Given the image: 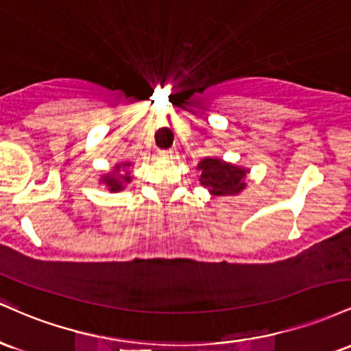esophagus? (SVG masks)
I'll return each instance as SVG.
<instances>
[{
  "label": "esophagus",
  "mask_w": 351,
  "mask_h": 351,
  "mask_svg": "<svg viewBox=\"0 0 351 351\" xmlns=\"http://www.w3.org/2000/svg\"><path fill=\"white\" fill-rule=\"evenodd\" d=\"M174 154V149H160L159 151V156L164 157V159H169V157H172Z\"/></svg>",
  "instance_id": "34e87169"
}]
</instances>
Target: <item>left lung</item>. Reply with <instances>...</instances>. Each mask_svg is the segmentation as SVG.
<instances>
[{
	"label": "left lung",
	"instance_id": "left-lung-1",
	"mask_svg": "<svg viewBox=\"0 0 351 351\" xmlns=\"http://www.w3.org/2000/svg\"><path fill=\"white\" fill-rule=\"evenodd\" d=\"M199 171L200 184L207 187L214 195H232L237 194L245 187V172L237 165L226 164L219 159L200 160Z\"/></svg>",
	"mask_w": 351,
	"mask_h": 351
}]
</instances>
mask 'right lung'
Segmentation results:
<instances>
[{"label":"right lung","mask_w":351,"mask_h":351,"mask_svg":"<svg viewBox=\"0 0 351 351\" xmlns=\"http://www.w3.org/2000/svg\"><path fill=\"white\" fill-rule=\"evenodd\" d=\"M121 165L125 167V165H129V164H121ZM121 165H117L116 171H114L112 174H109L108 177H104V179H102L106 184H108L111 191H121V189H123V182H129V180H131V177H129V176H123V177L116 176V172L119 171Z\"/></svg>","instance_id":"right-lung-1"}]
</instances>
